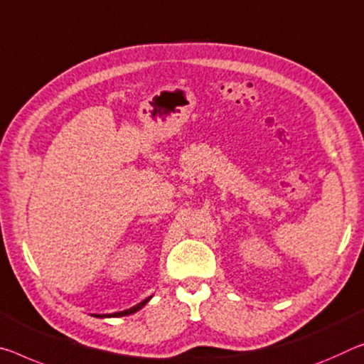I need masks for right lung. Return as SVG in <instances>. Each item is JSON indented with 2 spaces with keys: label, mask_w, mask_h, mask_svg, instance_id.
<instances>
[{
  "label": "right lung",
  "mask_w": 364,
  "mask_h": 364,
  "mask_svg": "<svg viewBox=\"0 0 364 364\" xmlns=\"http://www.w3.org/2000/svg\"><path fill=\"white\" fill-rule=\"evenodd\" d=\"M149 301V298L147 299H144V301H141L139 304H136L134 308H131V309H126V311H121V313H113V314H108V316H100V314H97L95 317H119V316H128V314H132V313H136V311H139L144 304H146Z\"/></svg>",
  "instance_id": "right-lung-1"
}]
</instances>
